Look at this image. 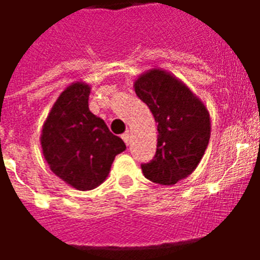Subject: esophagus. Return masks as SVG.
Listing matches in <instances>:
<instances>
[{
    "instance_id": "1",
    "label": "esophagus",
    "mask_w": 260,
    "mask_h": 260,
    "mask_svg": "<svg viewBox=\"0 0 260 260\" xmlns=\"http://www.w3.org/2000/svg\"><path fill=\"white\" fill-rule=\"evenodd\" d=\"M121 138H122V140L125 142L126 146H129V143H131V134H128V132H126V134L122 135Z\"/></svg>"
}]
</instances>
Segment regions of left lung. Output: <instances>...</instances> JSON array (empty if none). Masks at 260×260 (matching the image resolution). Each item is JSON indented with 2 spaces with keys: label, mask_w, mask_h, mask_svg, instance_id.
<instances>
[{
  "label": "left lung",
  "mask_w": 260,
  "mask_h": 260,
  "mask_svg": "<svg viewBox=\"0 0 260 260\" xmlns=\"http://www.w3.org/2000/svg\"><path fill=\"white\" fill-rule=\"evenodd\" d=\"M135 93L158 122L156 154L144 177L173 186L197 169L210 139V116L201 98L169 71L154 67L135 79Z\"/></svg>",
  "instance_id": "1"
}]
</instances>
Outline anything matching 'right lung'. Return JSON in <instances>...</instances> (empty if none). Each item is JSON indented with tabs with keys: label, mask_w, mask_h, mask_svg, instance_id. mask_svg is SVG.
Instances as JSON below:
<instances>
[{
	"label": "right lung",
	"mask_w": 260,
	"mask_h": 260,
	"mask_svg": "<svg viewBox=\"0 0 260 260\" xmlns=\"http://www.w3.org/2000/svg\"><path fill=\"white\" fill-rule=\"evenodd\" d=\"M90 85L77 81L63 90L43 124L40 144L51 171L77 190L105 181L125 143L89 109Z\"/></svg>",
	"instance_id": "right-lung-1"
}]
</instances>
